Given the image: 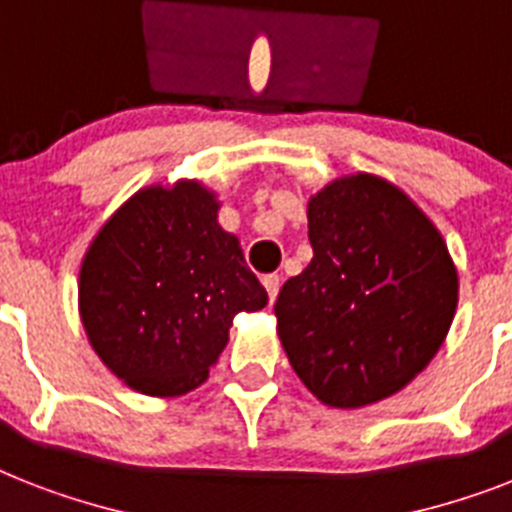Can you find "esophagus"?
Listing matches in <instances>:
<instances>
[{
	"instance_id": "34e87169",
	"label": "esophagus",
	"mask_w": 512,
	"mask_h": 512,
	"mask_svg": "<svg viewBox=\"0 0 512 512\" xmlns=\"http://www.w3.org/2000/svg\"><path fill=\"white\" fill-rule=\"evenodd\" d=\"M263 286H265V292H268L270 305H273V302H276V297H278V289H281V278L270 273V276L263 278Z\"/></svg>"
}]
</instances>
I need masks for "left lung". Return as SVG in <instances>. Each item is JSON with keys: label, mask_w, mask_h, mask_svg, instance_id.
Here are the masks:
<instances>
[{"label": "left lung", "mask_w": 512, "mask_h": 512, "mask_svg": "<svg viewBox=\"0 0 512 512\" xmlns=\"http://www.w3.org/2000/svg\"><path fill=\"white\" fill-rule=\"evenodd\" d=\"M313 260L276 299L278 339L323 405H373L431 363L458 270L423 210L384 178L344 176L307 205Z\"/></svg>", "instance_id": "8db88e82"}]
</instances>
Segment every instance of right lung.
Here are the masks:
<instances>
[{
    "label": "right lung",
    "instance_id": "add662e5",
    "mask_svg": "<svg viewBox=\"0 0 512 512\" xmlns=\"http://www.w3.org/2000/svg\"><path fill=\"white\" fill-rule=\"evenodd\" d=\"M199 181L139 189L89 244L78 310L99 360L131 389H197L228 344L236 313L268 305L242 244L218 223Z\"/></svg>",
    "mask_w": 512,
    "mask_h": 512
}]
</instances>
